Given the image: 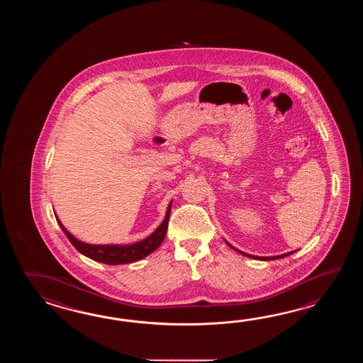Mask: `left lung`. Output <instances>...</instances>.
<instances>
[{
	"label": "left lung",
	"instance_id": "8db88e82",
	"mask_svg": "<svg viewBox=\"0 0 363 363\" xmlns=\"http://www.w3.org/2000/svg\"><path fill=\"white\" fill-rule=\"evenodd\" d=\"M230 245V244H228ZM230 247H232V249H235V247H232V245H230ZM235 250H238V249H235ZM239 253H241V255H247V257H252V258H257V257H255V255H247V253H244V252H240V250H238ZM294 252H289V253H286V255H275V257H261V259H263V261H271V259H279V258H284V257H286V255H294Z\"/></svg>",
	"mask_w": 363,
	"mask_h": 363
}]
</instances>
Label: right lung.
I'll return each mask as SVG.
<instances>
[{"instance_id": "right-lung-1", "label": "right lung", "mask_w": 363, "mask_h": 363, "mask_svg": "<svg viewBox=\"0 0 363 363\" xmlns=\"http://www.w3.org/2000/svg\"><path fill=\"white\" fill-rule=\"evenodd\" d=\"M171 203L167 208L166 216L163 219L162 224L155 230L149 238L143 241H139L132 245H91L82 242L80 240L75 239L69 233L61 222L57 218V222L61 225L62 231L67 236L69 242L75 247L77 252H80L85 257H89L97 262L106 263V264H122V263H131L139 261L141 258L150 255L155 252L157 247L162 244L163 239L167 232L169 225V218H170Z\"/></svg>"}]
</instances>
